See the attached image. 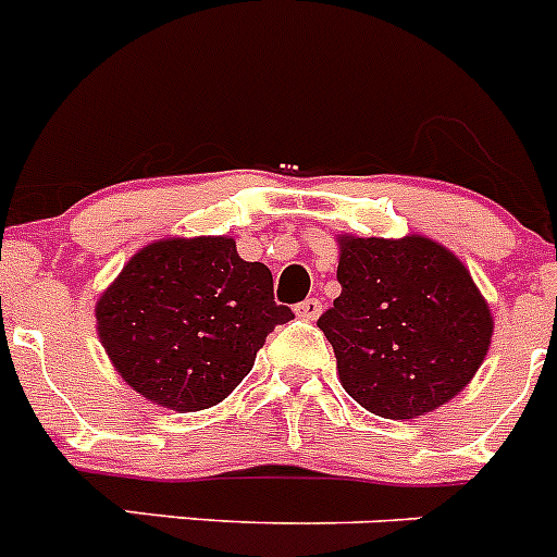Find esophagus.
Instances as JSON below:
<instances>
[{
  "mask_svg": "<svg viewBox=\"0 0 557 557\" xmlns=\"http://www.w3.org/2000/svg\"><path fill=\"white\" fill-rule=\"evenodd\" d=\"M296 315L305 321H315L321 315V302L319 299H305L302 305H296Z\"/></svg>",
  "mask_w": 557,
  "mask_h": 557,
  "instance_id": "esophagus-1",
  "label": "esophagus"
}]
</instances>
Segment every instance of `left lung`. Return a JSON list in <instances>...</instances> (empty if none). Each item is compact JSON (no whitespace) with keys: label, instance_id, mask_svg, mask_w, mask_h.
<instances>
[{"label":"left lung","instance_id":"1","mask_svg":"<svg viewBox=\"0 0 557 557\" xmlns=\"http://www.w3.org/2000/svg\"><path fill=\"white\" fill-rule=\"evenodd\" d=\"M341 296L319 319L343 389L368 412L412 420L472 382L495 315L470 269L445 244L337 236Z\"/></svg>","mask_w":557,"mask_h":557}]
</instances>
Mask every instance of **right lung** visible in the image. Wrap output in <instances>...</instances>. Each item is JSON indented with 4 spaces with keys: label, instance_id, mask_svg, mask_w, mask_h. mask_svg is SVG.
I'll use <instances>...</instances> for the list:
<instances>
[{
    "label": "right lung",
    "instance_id": "1",
    "mask_svg": "<svg viewBox=\"0 0 557 557\" xmlns=\"http://www.w3.org/2000/svg\"><path fill=\"white\" fill-rule=\"evenodd\" d=\"M272 272L244 261L231 236L145 244L96 302V330L123 382L150 404L200 412L252 371L277 324Z\"/></svg>",
    "mask_w": 557,
    "mask_h": 557
}]
</instances>
